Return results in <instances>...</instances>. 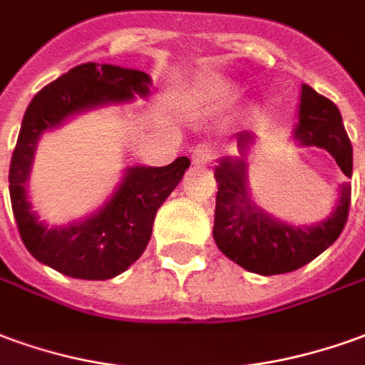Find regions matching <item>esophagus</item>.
I'll list each match as a JSON object with an SVG mask.
<instances>
[{
	"mask_svg": "<svg viewBox=\"0 0 365 365\" xmlns=\"http://www.w3.org/2000/svg\"><path fill=\"white\" fill-rule=\"evenodd\" d=\"M213 158H215V148L211 146L209 142H201V144H197V146L193 148V154H191L193 164H197V165L209 164Z\"/></svg>",
	"mask_w": 365,
	"mask_h": 365,
	"instance_id": "esophagus-1",
	"label": "esophagus"
}]
</instances>
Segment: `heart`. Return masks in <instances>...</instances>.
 <instances>
[{"label": "heart", "instance_id": "b5f03b06", "mask_svg": "<svg viewBox=\"0 0 365 365\" xmlns=\"http://www.w3.org/2000/svg\"><path fill=\"white\" fill-rule=\"evenodd\" d=\"M237 94V88L223 78H209L201 85V96L211 103H227Z\"/></svg>", "mask_w": 365, "mask_h": 365}]
</instances>
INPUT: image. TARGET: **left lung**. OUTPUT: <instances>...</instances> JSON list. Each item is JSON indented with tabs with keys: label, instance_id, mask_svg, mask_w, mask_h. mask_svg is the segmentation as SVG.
<instances>
[{
	"label": "left lung",
	"instance_id": "1",
	"mask_svg": "<svg viewBox=\"0 0 365 365\" xmlns=\"http://www.w3.org/2000/svg\"><path fill=\"white\" fill-rule=\"evenodd\" d=\"M294 138L302 146L324 148L344 175L351 178V142L344 128L342 114L332 101L308 85H302L300 93ZM253 140L251 132L237 134L241 154ZM215 182L213 239L225 257L257 274L271 277L292 272L314 261L340 237L348 221L351 195L348 182L340 185V200L332 215L312 227L282 223L257 207L247 190V168L239 158H225L219 162Z\"/></svg>",
	"mask_w": 365,
	"mask_h": 365
}]
</instances>
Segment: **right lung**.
Here are the masks:
<instances>
[{"label": "right lung", "mask_w": 365, "mask_h": 365, "mask_svg": "<svg viewBox=\"0 0 365 365\" xmlns=\"http://www.w3.org/2000/svg\"><path fill=\"white\" fill-rule=\"evenodd\" d=\"M150 85V76L136 68L85 63L33 96L11 156L9 195L23 245L39 262L73 279L106 280L126 271L146 251L156 211L182 182L190 158H178L164 168H128L103 207L68 227L41 223L27 201L25 183L45 130L57 128L83 110L126 103L134 94L148 96Z\"/></svg>", "instance_id": "obj_1"}]
</instances>
